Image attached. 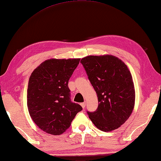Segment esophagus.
I'll return each mask as SVG.
<instances>
[{"label": "esophagus", "mask_w": 161, "mask_h": 161, "mask_svg": "<svg viewBox=\"0 0 161 161\" xmlns=\"http://www.w3.org/2000/svg\"><path fill=\"white\" fill-rule=\"evenodd\" d=\"M80 105L81 106V107H82V108H85V107H86V102L81 103H80Z\"/></svg>", "instance_id": "1"}]
</instances>
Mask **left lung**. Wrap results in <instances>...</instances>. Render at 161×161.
Instances as JSON below:
<instances>
[{
  "instance_id": "1",
  "label": "left lung",
  "mask_w": 161,
  "mask_h": 161,
  "mask_svg": "<svg viewBox=\"0 0 161 161\" xmlns=\"http://www.w3.org/2000/svg\"><path fill=\"white\" fill-rule=\"evenodd\" d=\"M97 95L99 105L88 112L94 125L103 132L119 128L132 114L135 91L132 75L125 63L113 55H90L81 59Z\"/></svg>"
}]
</instances>
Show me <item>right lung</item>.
I'll use <instances>...</instances> for the list:
<instances>
[{"label":"right lung","instance_id":"1","mask_svg":"<svg viewBox=\"0 0 161 161\" xmlns=\"http://www.w3.org/2000/svg\"><path fill=\"white\" fill-rule=\"evenodd\" d=\"M80 59H50L29 77L27 107L32 120L47 133L59 135L68 129L82 110L70 100L68 84Z\"/></svg>","mask_w":161,"mask_h":161}]
</instances>
